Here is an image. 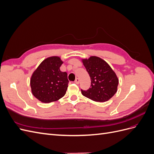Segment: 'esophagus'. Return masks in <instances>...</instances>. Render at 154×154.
<instances>
[{"mask_svg":"<svg viewBox=\"0 0 154 154\" xmlns=\"http://www.w3.org/2000/svg\"><path fill=\"white\" fill-rule=\"evenodd\" d=\"M74 82H75V83H76V84H79V83H80V79L77 78L75 80V81H74Z\"/></svg>","mask_w":154,"mask_h":154,"instance_id":"34e87169","label":"esophagus"}]
</instances>
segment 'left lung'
Wrapping results in <instances>:
<instances>
[{"label":"left lung","mask_w":154,"mask_h":154,"mask_svg":"<svg viewBox=\"0 0 154 154\" xmlns=\"http://www.w3.org/2000/svg\"><path fill=\"white\" fill-rule=\"evenodd\" d=\"M83 66L91 77V85L82 94L94 101L105 102L109 100L118 90L119 80L109 65L100 57L92 56L82 59Z\"/></svg>","instance_id":"obj_1"}]
</instances>
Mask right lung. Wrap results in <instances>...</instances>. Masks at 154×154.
Returning <instances> with one entry per match:
<instances>
[{
	"instance_id": "add662e5",
	"label": "right lung",
	"mask_w": 154,
	"mask_h": 154,
	"mask_svg": "<svg viewBox=\"0 0 154 154\" xmlns=\"http://www.w3.org/2000/svg\"><path fill=\"white\" fill-rule=\"evenodd\" d=\"M63 63L59 57L47 58L32 73L30 80L32 94L42 103L58 101L66 94L69 82L67 73L60 69Z\"/></svg>"
}]
</instances>
